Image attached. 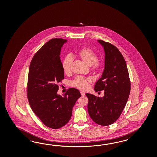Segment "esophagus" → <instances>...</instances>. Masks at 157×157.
Instances as JSON below:
<instances>
[{
    "mask_svg": "<svg viewBox=\"0 0 157 157\" xmlns=\"http://www.w3.org/2000/svg\"><path fill=\"white\" fill-rule=\"evenodd\" d=\"M80 93H81L82 96H85V93L84 92H83V91H81Z\"/></svg>",
    "mask_w": 157,
    "mask_h": 157,
    "instance_id": "esophagus-1",
    "label": "esophagus"
}]
</instances>
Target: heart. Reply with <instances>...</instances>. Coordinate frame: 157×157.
I'll list each match as a JSON object with an SVG mask.
<instances>
[{"mask_svg": "<svg viewBox=\"0 0 157 157\" xmlns=\"http://www.w3.org/2000/svg\"><path fill=\"white\" fill-rule=\"evenodd\" d=\"M78 56L85 63L89 66H93V70L95 72L100 70L102 67V63L98 60L97 54L89 48H84L78 52ZM73 62V57L71 54H68L64 58L62 62V67L64 72L68 74L70 72L71 64ZM91 81L90 78L81 76H77L71 82L72 86L81 90L86 89L88 83Z\"/></svg>", "mask_w": 157, "mask_h": 157, "instance_id": "obj_1", "label": "heart"}]
</instances>
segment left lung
I'll use <instances>...</instances> for the list:
<instances>
[{
	"instance_id": "8db88e82",
	"label": "left lung",
	"mask_w": 157,
	"mask_h": 157,
	"mask_svg": "<svg viewBox=\"0 0 157 157\" xmlns=\"http://www.w3.org/2000/svg\"><path fill=\"white\" fill-rule=\"evenodd\" d=\"M98 42L104 50V68L94 90H104V95L97 97L86 94L89 99L87 110L95 123L107 126L117 120L124 110L130 93V81L126 61L119 50L103 40Z\"/></svg>"
}]
</instances>
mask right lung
<instances>
[{
	"label": "right lung",
	"mask_w": 157,
	"mask_h": 157,
	"mask_svg": "<svg viewBox=\"0 0 157 157\" xmlns=\"http://www.w3.org/2000/svg\"><path fill=\"white\" fill-rule=\"evenodd\" d=\"M67 40L53 39L33 56L28 76L27 98L30 107L45 126L63 127L70 120L72 109L81 95L70 88L63 96L57 94L58 83L64 78L60 51Z\"/></svg>",
	"instance_id": "add662e5"
}]
</instances>
